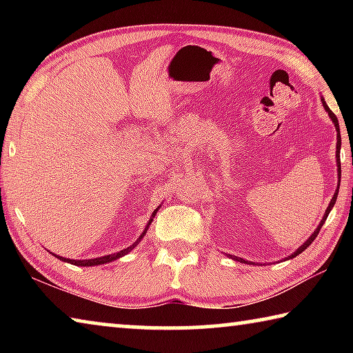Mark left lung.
<instances>
[{"mask_svg":"<svg viewBox=\"0 0 353 353\" xmlns=\"http://www.w3.org/2000/svg\"><path fill=\"white\" fill-rule=\"evenodd\" d=\"M321 101H322V107H324L325 112L328 113V117H330V119H332V123H333L334 129H336V170H338V187H336V190H334V194H333V198H332V201H330V204H328L327 210H325V213H324V216H322V219H321L319 225L316 227L313 234L307 238V241L303 243L301 248H297V249L294 250V252H292L290 256H286V260H290V259H294V256H297L299 254H302L303 250H305V249L310 246V244H312V243L314 241V238L318 236L319 230H321V227L324 225L325 219H327V216H328V213H330V210H332L333 205H334V202H336V198H338V191H339V182H341V159H339V151H341V134H339V123H338V118H336V115H334V113H333L330 109H328V105L325 104L324 98H321ZM229 256H230L232 260H236V261L246 263V265H254V261H248V260H244V259H240V256H235V255H229Z\"/></svg>","mask_w":353,"mask_h":353,"instance_id":"8db88e82","label":"left lung"}]
</instances>
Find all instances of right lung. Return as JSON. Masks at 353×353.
Here are the masks:
<instances>
[{
	"label": "right lung",
	"mask_w": 353,
	"mask_h": 353,
	"mask_svg": "<svg viewBox=\"0 0 353 353\" xmlns=\"http://www.w3.org/2000/svg\"><path fill=\"white\" fill-rule=\"evenodd\" d=\"M159 208H160V207H157V208H155V210L152 212V216H151V219L148 221L146 227H145V229H143L141 235H140L139 238H137V241H135V243H132V244H130L129 248L123 249V250H119V252H115V254H109V255H104V256H98V259H87V260H71V259H65V256L56 255V254H52V252H51V254L54 255V256H57L59 260H62V261H65V263H70V265H76V266H98V265H105V263L115 261V260H118V259H121V256L128 255V254L130 252V250H134L137 246H139V243L143 240V236L146 235V232H148V229H149V225H151V223H152L154 216H155V214H157Z\"/></svg>",
	"instance_id": "1"
}]
</instances>
